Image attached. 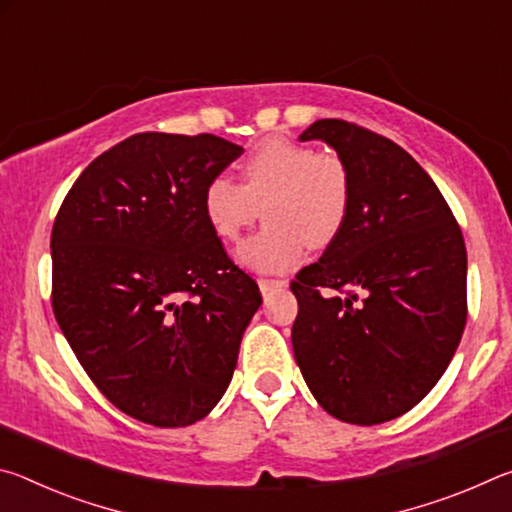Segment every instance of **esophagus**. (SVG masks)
Here are the masks:
<instances>
[{"label":"esophagus","instance_id":"34e87169","mask_svg":"<svg viewBox=\"0 0 512 512\" xmlns=\"http://www.w3.org/2000/svg\"><path fill=\"white\" fill-rule=\"evenodd\" d=\"M257 284H259V289H262V293H268L271 289L287 287V280H277V277H259Z\"/></svg>","mask_w":512,"mask_h":512}]
</instances>
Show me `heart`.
Returning <instances> with one entry per match:
<instances>
[{
	"mask_svg": "<svg viewBox=\"0 0 512 512\" xmlns=\"http://www.w3.org/2000/svg\"><path fill=\"white\" fill-rule=\"evenodd\" d=\"M244 183L214 176L203 189V212L216 237L239 241L262 207L266 225L239 248L255 271H289L309 248L341 235L352 207V173L334 151H316L289 137H266L241 164Z\"/></svg>",
	"mask_w": 512,
	"mask_h": 512,
	"instance_id": "heart-1",
	"label": "heart"
}]
</instances>
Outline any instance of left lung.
Returning <instances> with one entry per match:
<instances>
[{"mask_svg": "<svg viewBox=\"0 0 512 512\" xmlns=\"http://www.w3.org/2000/svg\"><path fill=\"white\" fill-rule=\"evenodd\" d=\"M348 162L352 207L341 235L291 282V343L309 391L350 424L411 411L443 377L467 320V253L452 210L402 146L343 119H318Z\"/></svg>", "mask_w": 512, "mask_h": 512, "instance_id": "1", "label": "left lung"}]
</instances>
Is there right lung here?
<instances>
[{
  "label": "right lung",
  "instance_id": "add662e5",
  "mask_svg": "<svg viewBox=\"0 0 512 512\" xmlns=\"http://www.w3.org/2000/svg\"><path fill=\"white\" fill-rule=\"evenodd\" d=\"M244 149L223 137L137 133L76 178L51 230V307L106 395L153 427L205 418L262 305L203 212Z\"/></svg>",
  "mask_w": 512,
  "mask_h": 512
}]
</instances>
